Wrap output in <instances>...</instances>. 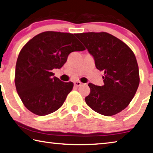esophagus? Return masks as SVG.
I'll use <instances>...</instances> for the list:
<instances>
[{"mask_svg":"<svg viewBox=\"0 0 153 153\" xmlns=\"http://www.w3.org/2000/svg\"><path fill=\"white\" fill-rule=\"evenodd\" d=\"M74 85H75V86H76V87H78V86L81 85L82 84V83L79 82V81H75V82H74Z\"/></svg>","mask_w":153,"mask_h":153,"instance_id":"1","label":"esophagus"}]
</instances>
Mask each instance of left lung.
Returning a JSON list of instances; mask_svg holds the SVG:
<instances>
[{"mask_svg":"<svg viewBox=\"0 0 153 153\" xmlns=\"http://www.w3.org/2000/svg\"><path fill=\"white\" fill-rule=\"evenodd\" d=\"M94 57L96 68L104 72V85L88 84L85 101L100 114L110 116L125 109L139 85V70L134 53L123 41L105 32L76 33Z\"/></svg>","mask_w":153,"mask_h":153,"instance_id":"1","label":"left lung"}]
</instances>
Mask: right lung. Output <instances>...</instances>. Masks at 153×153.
<instances>
[{"label": "right lung", "mask_w": 153, "mask_h": 153, "mask_svg": "<svg viewBox=\"0 0 153 153\" xmlns=\"http://www.w3.org/2000/svg\"><path fill=\"white\" fill-rule=\"evenodd\" d=\"M85 48L74 34L45 31L35 36L19 53L16 63V91L27 109L38 116L54 112L63 105L74 87L53 77L74 51Z\"/></svg>", "instance_id": "add662e5"}]
</instances>
